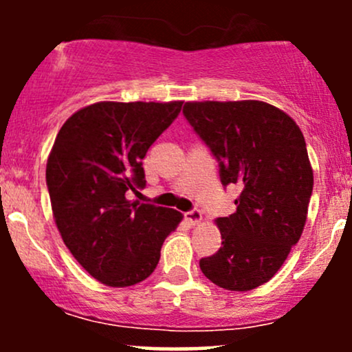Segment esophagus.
Segmentation results:
<instances>
[{
  "instance_id": "1",
  "label": "esophagus",
  "mask_w": 352,
  "mask_h": 352,
  "mask_svg": "<svg viewBox=\"0 0 352 352\" xmlns=\"http://www.w3.org/2000/svg\"><path fill=\"white\" fill-rule=\"evenodd\" d=\"M185 218H187L190 223H193V225L200 223V221H201V212L199 208H193V210H190V212L185 213Z\"/></svg>"
}]
</instances>
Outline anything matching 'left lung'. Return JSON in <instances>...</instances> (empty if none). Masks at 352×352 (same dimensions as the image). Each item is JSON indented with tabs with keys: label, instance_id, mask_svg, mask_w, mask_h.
Listing matches in <instances>:
<instances>
[{
	"label": "left lung",
	"instance_id": "obj_1",
	"mask_svg": "<svg viewBox=\"0 0 352 352\" xmlns=\"http://www.w3.org/2000/svg\"><path fill=\"white\" fill-rule=\"evenodd\" d=\"M184 116L218 160L221 185L241 188L236 212L217 220L221 248L200 270L220 288L250 292L272 280L305 228L313 193L305 137L261 100L185 102Z\"/></svg>",
	"mask_w": 352,
	"mask_h": 352
}]
</instances>
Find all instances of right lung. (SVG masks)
Returning <instances> with one entry per match:
<instances>
[{
    "instance_id": "obj_1",
    "label": "right lung",
    "mask_w": 352,
    "mask_h": 352,
    "mask_svg": "<svg viewBox=\"0 0 352 352\" xmlns=\"http://www.w3.org/2000/svg\"><path fill=\"white\" fill-rule=\"evenodd\" d=\"M173 102H96L60 127L46 184L56 225L72 256L114 288L144 281L179 227L173 208L129 200L145 187L142 159L180 114Z\"/></svg>"
}]
</instances>
